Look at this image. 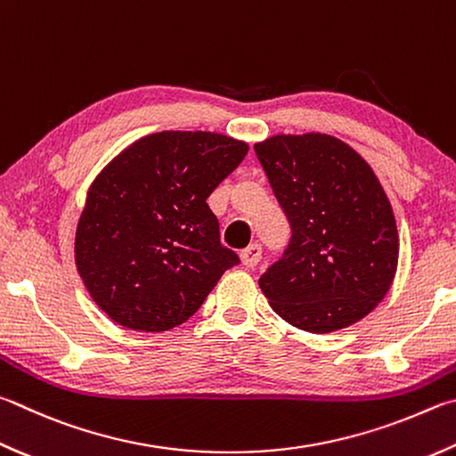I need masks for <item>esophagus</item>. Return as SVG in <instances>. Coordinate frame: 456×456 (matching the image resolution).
Masks as SVG:
<instances>
[{"label": "esophagus", "instance_id": "obj_1", "mask_svg": "<svg viewBox=\"0 0 456 456\" xmlns=\"http://www.w3.org/2000/svg\"><path fill=\"white\" fill-rule=\"evenodd\" d=\"M261 256H263L261 245L259 243H251L249 247H247V249L241 251V263L245 265V267L253 269V267H256V265H259Z\"/></svg>", "mask_w": 456, "mask_h": 456}]
</instances>
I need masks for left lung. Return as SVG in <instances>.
<instances>
[{
    "label": "left lung",
    "instance_id": "8db88e82",
    "mask_svg": "<svg viewBox=\"0 0 456 456\" xmlns=\"http://www.w3.org/2000/svg\"><path fill=\"white\" fill-rule=\"evenodd\" d=\"M291 227L261 291L281 319L309 333L349 327L383 301L399 237L391 203L362 157L321 134L277 135L255 145Z\"/></svg>",
    "mask_w": 456,
    "mask_h": 456
}]
</instances>
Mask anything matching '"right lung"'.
Here are the masks:
<instances>
[{"mask_svg": "<svg viewBox=\"0 0 456 456\" xmlns=\"http://www.w3.org/2000/svg\"><path fill=\"white\" fill-rule=\"evenodd\" d=\"M247 151L219 134L161 131L99 173L76 235L77 271L99 309L127 329L159 333L201 307L239 265L207 200Z\"/></svg>", "mask_w": 456, "mask_h": 456, "instance_id": "add662e5", "label": "right lung"}]
</instances>
